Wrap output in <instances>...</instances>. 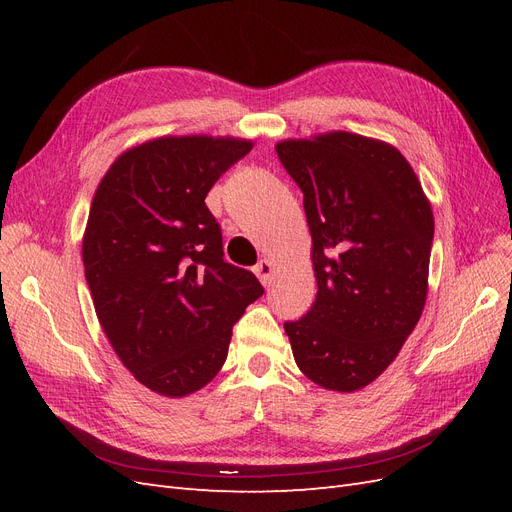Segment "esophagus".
<instances>
[{"label": "esophagus", "mask_w": 512, "mask_h": 512, "mask_svg": "<svg viewBox=\"0 0 512 512\" xmlns=\"http://www.w3.org/2000/svg\"><path fill=\"white\" fill-rule=\"evenodd\" d=\"M254 273L258 275V280L262 282V286H269L273 282V273H275V262L271 260H260L258 265L254 267Z\"/></svg>", "instance_id": "esophagus-1"}]
</instances>
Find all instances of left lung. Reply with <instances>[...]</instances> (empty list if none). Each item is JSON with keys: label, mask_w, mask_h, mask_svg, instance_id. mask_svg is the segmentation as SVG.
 Returning <instances> with one entry per match:
<instances>
[{"label": "left lung", "mask_w": 512, "mask_h": 512, "mask_svg": "<svg viewBox=\"0 0 512 512\" xmlns=\"http://www.w3.org/2000/svg\"><path fill=\"white\" fill-rule=\"evenodd\" d=\"M303 192L316 301L286 322L294 361L322 389L352 393L389 367L427 299L433 213L401 153L327 132L275 145Z\"/></svg>", "instance_id": "obj_1"}]
</instances>
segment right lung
I'll list each match as a JSON object with an SVG mask.
<instances>
[{"mask_svg":"<svg viewBox=\"0 0 512 512\" xmlns=\"http://www.w3.org/2000/svg\"><path fill=\"white\" fill-rule=\"evenodd\" d=\"M252 147L232 136L153 138L123 151L91 200L83 265L98 320L119 361L158 395L211 382L232 324L265 292L252 271L224 260L205 205Z\"/></svg>","mask_w":512,"mask_h":512,"instance_id":"right-lung-1","label":"right lung"}]
</instances>
